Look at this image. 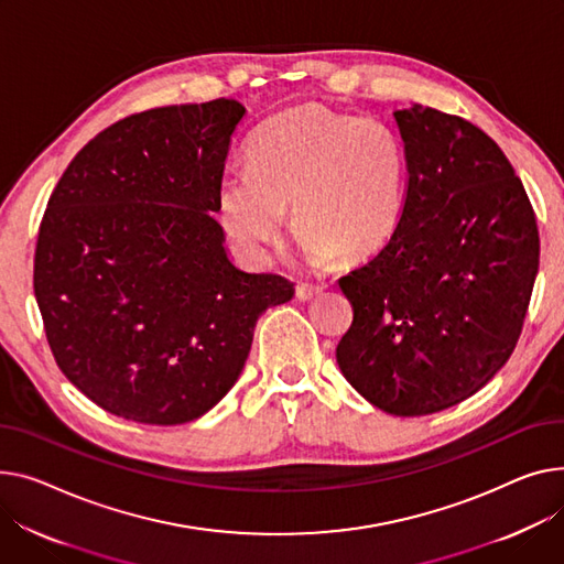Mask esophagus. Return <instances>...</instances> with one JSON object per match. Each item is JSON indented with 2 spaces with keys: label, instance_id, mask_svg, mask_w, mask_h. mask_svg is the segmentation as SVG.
I'll list each match as a JSON object with an SVG mask.
<instances>
[{
  "label": "esophagus",
  "instance_id": "esophagus-1",
  "mask_svg": "<svg viewBox=\"0 0 564 564\" xmlns=\"http://www.w3.org/2000/svg\"><path fill=\"white\" fill-rule=\"evenodd\" d=\"M294 290H296L299 302H311V299L322 294V288L319 285H311V283H296Z\"/></svg>",
  "mask_w": 564,
  "mask_h": 564
}]
</instances>
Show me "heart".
<instances>
[{
	"instance_id": "obj_1",
	"label": "heart",
	"mask_w": 564,
	"mask_h": 564,
	"mask_svg": "<svg viewBox=\"0 0 564 564\" xmlns=\"http://www.w3.org/2000/svg\"><path fill=\"white\" fill-rule=\"evenodd\" d=\"M405 181V147L388 122L302 106L260 127L249 167L224 172L217 202L224 229L260 260L276 256L294 208L304 258L326 265L333 256L356 262L388 245Z\"/></svg>"
}]
</instances>
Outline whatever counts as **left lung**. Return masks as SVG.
<instances>
[{
    "instance_id": "left-lung-1",
    "label": "left lung",
    "mask_w": 564,
    "mask_h": 564,
    "mask_svg": "<svg viewBox=\"0 0 564 564\" xmlns=\"http://www.w3.org/2000/svg\"><path fill=\"white\" fill-rule=\"evenodd\" d=\"M408 191L399 227L340 279L354 322L335 349L351 388L397 417L476 394L510 358L540 265L531 202L501 147L471 122L394 110Z\"/></svg>"
}]
</instances>
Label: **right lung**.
I'll return each mask as SVG.
<instances>
[{
    "label": "right lung",
    "instance_id": "add662e5",
    "mask_svg": "<svg viewBox=\"0 0 564 564\" xmlns=\"http://www.w3.org/2000/svg\"><path fill=\"white\" fill-rule=\"evenodd\" d=\"M242 116L234 99L138 112L97 133L50 197L35 302L61 371L110 415L202 417L238 381L258 317L294 294L240 270L213 217Z\"/></svg>",
    "mask_w": 564,
    "mask_h": 564
}]
</instances>
